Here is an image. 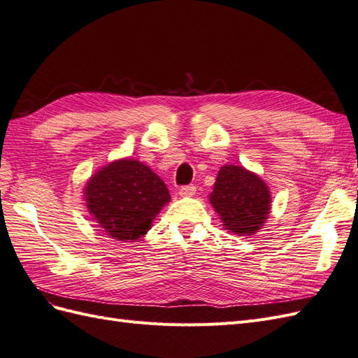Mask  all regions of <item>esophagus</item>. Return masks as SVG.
Segmentation results:
<instances>
[{"label": "esophagus", "instance_id": "obj_1", "mask_svg": "<svg viewBox=\"0 0 358 358\" xmlns=\"http://www.w3.org/2000/svg\"><path fill=\"white\" fill-rule=\"evenodd\" d=\"M179 196L180 197H192V196H196V187L188 185V187L179 188Z\"/></svg>", "mask_w": 358, "mask_h": 358}]
</instances>
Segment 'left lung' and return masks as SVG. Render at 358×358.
<instances>
[{
	"label": "left lung",
	"mask_w": 358,
	"mask_h": 358,
	"mask_svg": "<svg viewBox=\"0 0 358 358\" xmlns=\"http://www.w3.org/2000/svg\"><path fill=\"white\" fill-rule=\"evenodd\" d=\"M209 201L224 230L237 236H252L264 225L272 209V192L257 173L242 166L224 164Z\"/></svg>",
	"instance_id": "obj_1"
}]
</instances>
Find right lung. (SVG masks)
<instances>
[{"mask_svg":"<svg viewBox=\"0 0 358 358\" xmlns=\"http://www.w3.org/2000/svg\"><path fill=\"white\" fill-rule=\"evenodd\" d=\"M83 196L95 225L115 242H134L145 236L170 201L166 183L134 158L115 159L96 170Z\"/></svg>","mask_w":358,"mask_h":358,"instance_id":"right-lung-1","label":"right lung"}]
</instances>
